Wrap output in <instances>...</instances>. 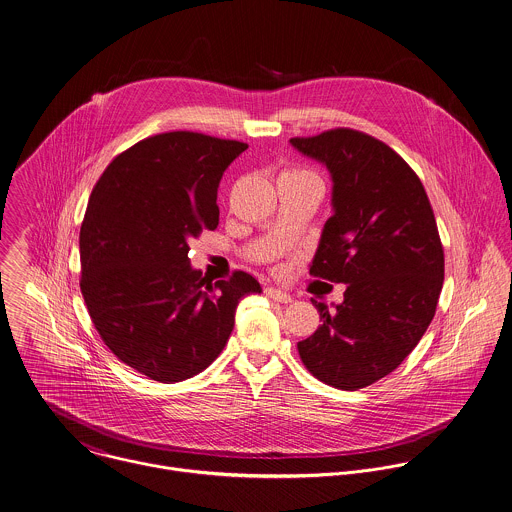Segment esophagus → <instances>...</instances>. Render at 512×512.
<instances>
[{"mask_svg": "<svg viewBox=\"0 0 512 512\" xmlns=\"http://www.w3.org/2000/svg\"><path fill=\"white\" fill-rule=\"evenodd\" d=\"M266 295H268L270 299L278 301V303H291V301H293L289 293H285V291H281V289H276V287H266Z\"/></svg>", "mask_w": 512, "mask_h": 512, "instance_id": "1", "label": "esophagus"}]
</instances>
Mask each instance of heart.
I'll return each mask as SVG.
<instances>
[{"instance_id": "heart-1", "label": "heart", "mask_w": 512, "mask_h": 512, "mask_svg": "<svg viewBox=\"0 0 512 512\" xmlns=\"http://www.w3.org/2000/svg\"><path fill=\"white\" fill-rule=\"evenodd\" d=\"M285 174H309V172H285Z\"/></svg>"}]
</instances>
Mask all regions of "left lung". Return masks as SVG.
<instances>
[{
  "mask_svg": "<svg viewBox=\"0 0 512 512\" xmlns=\"http://www.w3.org/2000/svg\"><path fill=\"white\" fill-rule=\"evenodd\" d=\"M289 142L332 180V217L309 272L346 283L334 309L311 299L323 325L297 350L317 379L356 391L393 372L436 313L444 281L436 219L417 174L385 142L352 129Z\"/></svg>",
  "mask_w": 512,
  "mask_h": 512,
  "instance_id": "8db88e82",
  "label": "left lung"
}]
</instances>
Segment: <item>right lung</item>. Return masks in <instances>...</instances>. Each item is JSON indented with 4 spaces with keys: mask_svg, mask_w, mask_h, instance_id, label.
I'll return each mask as SVG.
<instances>
[{
    "mask_svg": "<svg viewBox=\"0 0 512 512\" xmlns=\"http://www.w3.org/2000/svg\"><path fill=\"white\" fill-rule=\"evenodd\" d=\"M248 144L162 133L119 154L93 187L80 229L82 295L105 346L129 368L176 383L225 348L238 301L262 293L246 272L211 281L189 240L219 225L217 189Z\"/></svg>",
    "mask_w": 512,
    "mask_h": 512,
    "instance_id": "add662e5",
    "label": "right lung"
}]
</instances>
